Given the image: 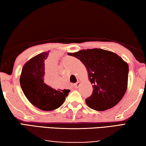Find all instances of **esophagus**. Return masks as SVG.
<instances>
[{"mask_svg":"<svg viewBox=\"0 0 146 146\" xmlns=\"http://www.w3.org/2000/svg\"><path fill=\"white\" fill-rule=\"evenodd\" d=\"M80 84V82H78L77 83H76V84H75L74 85V87L75 88H78V87H79Z\"/></svg>","mask_w":146,"mask_h":146,"instance_id":"1","label":"esophagus"}]
</instances>
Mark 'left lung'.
Listing matches in <instances>:
<instances>
[{
    "label": "left lung",
    "instance_id": "1",
    "mask_svg": "<svg viewBox=\"0 0 146 146\" xmlns=\"http://www.w3.org/2000/svg\"><path fill=\"white\" fill-rule=\"evenodd\" d=\"M80 59L88 72L93 93L86 99L87 106L96 111L115 106L127 91L129 66L115 53L102 49H88L70 53Z\"/></svg>",
    "mask_w": 146,
    "mask_h": 146
}]
</instances>
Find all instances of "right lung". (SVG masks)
<instances>
[{
  "label": "right lung",
  "instance_id": "add662e5",
  "mask_svg": "<svg viewBox=\"0 0 146 146\" xmlns=\"http://www.w3.org/2000/svg\"><path fill=\"white\" fill-rule=\"evenodd\" d=\"M48 53H40L27 62L20 76V85L27 98L35 106L44 111L60 107L70 91L69 89L56 90L44 83V62Z\"/></svg>",
  "mask_w": 146,
  "mask_h": 146
}]
</instances>
